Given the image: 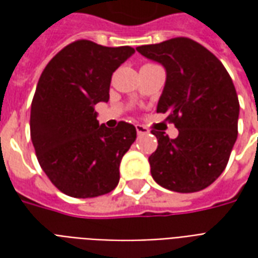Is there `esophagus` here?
<instances>
[{"instance_id":"obj_1","label":"esophagus","mask_w":258,"mask_h":258,"mask_svg":"<svg viewBox=\"0 0 258 258\" xmlns=\"http://www.w3.org/2000/svg\"><path fill=\"white\" fill-rule=\"evenodd\" d=\"M135 128H137V134L138 135H145L149 133V131H148V128H146V127H144V125H141V124H137V125H135Z\"/></svg>"}]
</instances>
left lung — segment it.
<instances>
[{"label":"left lung","mask_w":258,"mask_h":258,"mask_svg":"<svg viewBox=\"0 0 258 258\" xmlns=\"http://www.w3.org/2000/svg\"><path fill=\"white\" fill-rule=\"evenodd\" d=\"M137 51L166 69L157 112H168V121L178 128L175 140L152 131L159 142L149 156L152 177L174 192L205 189L227 167L238 137L239 101L232 80L209 49L185 37Z\"/></svg>","instance_id":"1"}]
</instances>
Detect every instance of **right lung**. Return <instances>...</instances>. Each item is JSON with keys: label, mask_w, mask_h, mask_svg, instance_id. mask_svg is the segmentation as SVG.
Listing matches in <instances>:
<instances>
[{"label": "right lung", "mask_w": 258, "mask_h": 258, "mask_svg": "<svg viewBox=\"0 0 258 258\" xmlns=\"http://www.w3.org/2000/svg\"><path fill=\"white\" fill-rule=\"evenodd\" d=\"M79 40L45 66L31 102L30 134L40 166L59 190L73 198L109 194L120 162L137 138L133 124L99 125L96 103L109 101L112 74L134 53Z\"/></svg>", "instance_id": "add662e5"}]
</instances>
